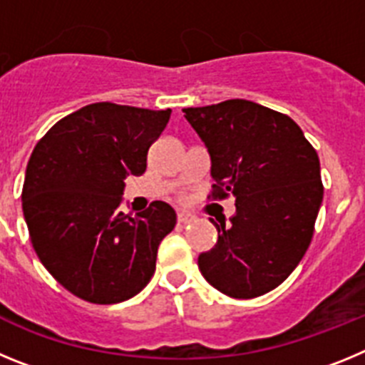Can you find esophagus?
<instances>
[{"label":"esophagus","mask_w":365,"mask_h":365,"mask_svg":"<svg viewBox=\"0 0 365 365\" xmlns=\"http://www.w3.org/2000/svg\"><path fill=\"white\" fill-rule=\"evenodd\" d=\"M177 221H179L180 225H190V222L193 221V217L190 214H185V212H180V214L177 215Z\"/></svg>","instance_id":"esophagus-1"}]
</instances>
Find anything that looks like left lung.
I'll return each instance as SVG.
<instances>
[{
    "label": "left lung",
    "instance_id": "8db88e82",
    "mask_svg": "<svg viewBox=\"0 0 365 365\" xmlns=\"http://www.w3.org/2000/svg\"><path fill=\"white\" fill-rule=\"evenodd\" d=\"M212 159V199H235L230 225L215 222L217 243L199 270L237 299L282 285L307 252L324 185L320 159L299 125L283 113L243 98L186 108Z\"/></svg>",
    "mask_w": 365,
    "mask_h": 365
}]
</instances>
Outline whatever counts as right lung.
I'll return each instance as SVG.
<instances>
[{"label": "right lung", "instance_id": "1", "mask_svg": "<svg viewBox=\"0 0 365 365\" xmlns=\"http://www.w3.org/2000/svg\"><path fill=\"white\" fill-rule=\"evenodd\" d=\"M170 115L96 102L58 120L32 151L21 192L29 235L71 294L109 305L150 283L175 210L153 201L133 217L120 202L125 177L146 172L148 150Z\"/></svg>", "mask_w": 365, "mask_h": 365}]
</instances>
